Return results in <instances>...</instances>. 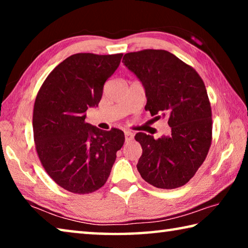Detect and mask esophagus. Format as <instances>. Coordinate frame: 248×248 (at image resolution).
I'll use <instances>...</instances> for the list:
<instances>
[{
  "mask_svg": "<svg viewBox=\"0 0 248 248\" xmlns=\"http://www.w3.org/2000/svg\"><path fill=\"white\" fill-rule=\"evenodd\" d=\"M132 139H133V133L125 130V131H124V140H125V142L132 141Z\"/></svg>",
  "mask_w": 248,
  "mask_h": 248,
  "instance_id": "34e87169",
  "label": "esophagus"
}]
</instances>
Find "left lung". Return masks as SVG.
Wrapping results in <instances>:
<instances>
[{"instance_id": "obj_1", "label": "left lung", "mask_w": 248, "mask_h": 248, "mask_svg": "<svg viewBox=\"0 0 248 248\" xmlns=\"http://www.w3.org/2000/svg\"><path fill=\"white\" fill-rule=\"evenodd\" d=\"M123 62L144 87L145 110L166 117L171 128L170 136L157 140L144 132L136 134L142 146L137 169L154 187L184 186L203 163L211 144L212 115L204 83L191 66L165 50L125 53Z\"/></svg>"}]
</instances>
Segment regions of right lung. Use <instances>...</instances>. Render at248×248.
Returning <instances> with one entry per match:
<instances>
[{"mask_svg":"<svg viewBox=\"0 0 248 248\" xmlns=\"http://www.w3.org/2000/svg\"><path fill=\"white\" fill-rule=\"evenodd\" d=\"M123 53H77L53 69L37 94L32 128L41 164L59 186L90 194L106 183L124 134L85 123L97 107L104 84L115 73Z\"/></svg>","mask_w":248,"mask_h":248,"instance_id":"1","label":"right lung"}]
</instances>
